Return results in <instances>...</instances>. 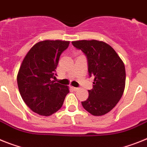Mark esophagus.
<instances>
[{
	"label": "esophagus",
	"instance_id": "obj_1",
	"mask_svg": "<svg viewBox=\"0 0 147 147\" xmlns=\"http://www.w3.org/2000/svg\"><path fill=\"white\" fill-rule=\"evenodd\" d=\"M72 89H73V90H75V91H78L79 89V88H77V87H73V86H72Z\"/></svg>",
	"mask_w": 147,
	"mask_h": 147
}]
</instances>
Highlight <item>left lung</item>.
<instances>
[{
    "instance_id": "1",
    "label": "left lung",
    "mask_w": 147,
    "mask_h": 147,
    "mask_svg": "<svg viewBox=\"0 0 147 147\" xmlns=\"http://www.w3.org/2000/svg\"><path fill=\"white\" fill-rule=\"evenodd\" d=\"M88 60L89 76H94L93 88L89 97L82 101L83 107L90 114L101 116L110 112L123 94L126 71L123 61L111 46L97 40L72 42Z\"/></svg>"
}]
</instances>
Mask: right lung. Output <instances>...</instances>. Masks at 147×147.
<instances>
[{
  "instance_id": "add662e5",
  "label": "right lung",
  "mask_w": 147,
  "mask_h": 147,
  "mask_svg": "<svg viewBox=\"0 0 147 147\" xmlns=\"http://www.w3.org/2000/svg\"><path fill=\"white\" fill-rule=\"evenodd\" d=\"M69 44L61 40L38 42L20 65L17 75L20 94L30 109L40 115H52L59 110L69 92L67 86L52 81L60 56Z\"/></svg>"
}]
</instances>
